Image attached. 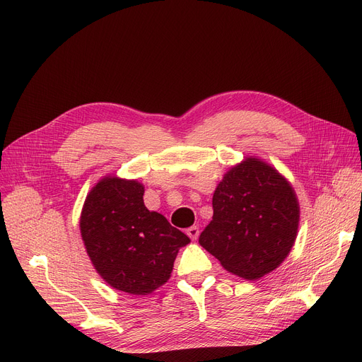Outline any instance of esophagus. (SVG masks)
Segmentation results:
<instances>
[{
	"label": "esophagus",
	"instance_id": "esophagus-1",
	"mask_svg": "<svg viewBox=\"0 0 362 362\" xmlns=\"http://www.w3.org/2000/svg\"><path fill=\"white\" fill-rule=\"evenodd\" d=\"M187 235L189 236V239L196 240V239L199 238V235H200V229H199V226H191V228H188V229H187Z\"/></svg>",
	"mask_w": 362,
	"mask_h": 362
}]
</instances>
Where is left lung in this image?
I'll return each mask as SVG.
<instances>
[{
    "label": "left lung",
    "instance_id": "obj_1",
    "mask_svg": "<svg viewBox=\"0 0 362 362\" xmlns=\"http://www.w3.org/2000/svg\"><path fill=\"white\" fill-rule=\"evenodd\" d=\"M298 203L274 168L247 158L213 194V218L199 242L229 272L257 280L288 255L298 228Z\"/></svg>",
    "mask_w": 362,
    "mask_h": 362
}]
</instances>
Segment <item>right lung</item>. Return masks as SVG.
Listing matches in <instances>:
<instances>
[{"mask_svg":"<svg viewBox=\"0 0 362 362\" xmlns=\"http://www.w3.org/2000/svg\"><path fill=\"white\" fill-rule=\"evenodd\" d=\"M144 185L108 177L88 194L81 235L95 269L120 291L145 296L171 276L189 238L144 203Z\"/></svg>","mask_w":362,"mask_h":362,"instance_id":"1","label":"right lung"}]
</instances>
